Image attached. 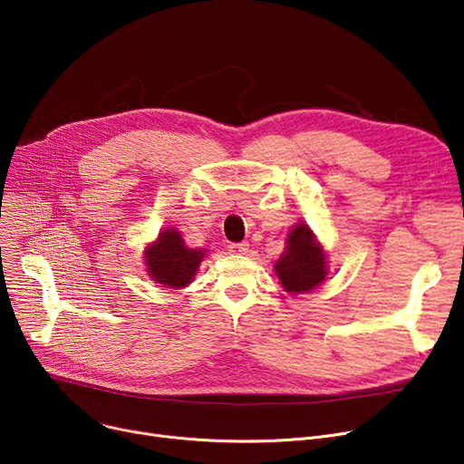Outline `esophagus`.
Instances as JSON below:
<instances>
[{
  "instance_id": "esophagus-1",
  "label": "esophagus",
  "mask_w": 464,
  "mask_h": 464,
  "mask_svg": "<svg viewBox=\"0 0 464 464\" xmlns=\"http://www.w3.org/2000/svg\"><path fill=\"white\" fill-rule=\"evenodd\" d=\"M248 242H233V245H229V252L231 254H246L248 252Z\"/></svg>"
}]
</instances>
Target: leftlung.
Here are the masks:
<instances>
[{"label":"left lung","instance_id":"8db88e82","mask_svg":"<svg viewBox=\"0 0 464 464\" xmlns=\"http://www.w3.org/2000/svg\"><path fill=\"white\" fill-rule=\"evenodd\" d=\"M276 275L289 294H303L318 287L325 275V254L315 245L308 226L299 224L287 237V248L275 265Z\"/></svg>","mask_w":464,"mask_h":464}]
</instances>
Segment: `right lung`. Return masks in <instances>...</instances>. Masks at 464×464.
Segmentation results:
<instances>
[{"label":"right lung","mask_w":464,"mask_h":464,"mask_svg":"<svg viewBox=\"0 0 464 464\" xmlns=\"http://www.w3.org/2000/svg\"><path fill=\"white\" fill-rule=\"evenodd\" d=\"M201 250L186 248L179 231L165 229L150 248H146V265L150 276L167 287H184L193 280L203 259Z\"/></svg>","instance_id":"1"}]
</instances>
